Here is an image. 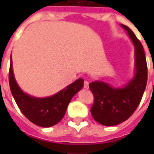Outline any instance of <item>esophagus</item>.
<instances>
[{"instance_id": "34e87169", "label": "esophagus", "mask_w": 154, "mask_h": 154, "mask_svg": "<svg viewBox=\"0 0 154 154\" xmlns=\"http://www.w3.org/2000/svg\"><path fill=\"white\" fill-rule=\"evenodd\" d=\"M83 87L85 89H88V88H89V82H88L87 81H85V82H84Z\"/></svg>"}]
</instances>
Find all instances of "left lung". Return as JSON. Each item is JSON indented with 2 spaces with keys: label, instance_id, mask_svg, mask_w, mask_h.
I'll return each instance as SVG.
<instances>
[{
  "label": "left lung",
  "instance_id": "8db88e82",
  "mask_svg": "<svg viewBox=\"0 0 154 154\" xmlns=\"http://www.w3.org/2000/svg\"><path fill=\"white\" fill-rule=\"evenodd\" d=\"M121 26L127 31L135 47L134 77L120 88L99 81L89 84L94 96L91 116L96 121L106 126L119 125L132 116L141 101L148 79L147 62L142 44L128 26Z\"/></svg>",
  "mask_w": 154,
  "mask_h": 154
}]
</instances>
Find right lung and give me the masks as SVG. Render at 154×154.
<instances>
[{
  "label": "right lung",
  "mask_w": 154,
  "mask_h": 154,
  "mask_svg": "<svg viewBox=\"0 0 154 154\" xmlns=\"http://www.w3.org/2000/svg\"><path fill=\"white\" fill-rule=\"evenodd\" d=\"M83 79L79 78L54 96L37 98L25 93L20 88L14 77L11 59L9 83L12 96L23 115L27 119L41 127H51L57 125L63 118L67 106L74 95L83 87Z\"/></svg>",
  "instance_id": "1"
}]
</instances>
